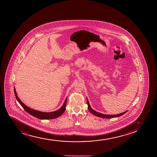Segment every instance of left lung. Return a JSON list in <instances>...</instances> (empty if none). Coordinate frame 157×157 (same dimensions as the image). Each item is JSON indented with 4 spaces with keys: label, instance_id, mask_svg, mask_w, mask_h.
<instances>
[{
    "label": "left lung",
    "instance_id": "obj_1",
    "mask_svg": "<svg viewBox=\"0 0 157 157\" xmlns=\"http://www.w3.org/2000/svg\"><path fill=\"white\" fill-rule=\"evenodd\" d=\"M87 104L88 105V109L89 111L93 114L95 116H96L98 117H101V118H115V117H119L121 116H122L124 114H125L127 111L126 112H124L121 114H117V115H106V114H101L99 113L96 112L95 110H93L91 107H90L89 102H88V99L87 98Z\"/></svg>",
    "mask_w": 157,
    "mask_h": 157
}]
</instances>
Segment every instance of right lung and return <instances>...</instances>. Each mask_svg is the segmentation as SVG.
Segmentation results:
<instances>
[{"label":"right lung","mask_w":157,"mask_h":157,"mask_svg":"<svg viewBox=\"0 0 157 157\" xmlns=\"http://www.w3.org/2000/svg\"><path fill=\"white\" fill-rule=\"evenodd\" d=\"M14 93L16 99H17L18 102L20 103V104L21 105V106L23 107L24 109L27 113H28L29 114H30L31 115L36 117L37 118H39V119H50L56 118L57 117H59L60 116L62 115L63 113L65 111L66 105H67V98L65 99L63 106L59 110L55 111V112H50V113H44V112H39V111L33 109L25 105L24 104V103H22L21 101H20L19 98H18L14 87Z\"/></svg>","instance_id":"1"}]
</instances>
